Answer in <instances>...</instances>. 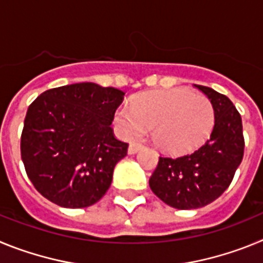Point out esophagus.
I'll return each instance as SVG.
<instances>
[{"mask_svg": "<svg viewBox=\"0 0 263 263\" xmlns=\"http://www.w3.org/2000/svg\"><path fill=\"white\" fill-rule=\"evenodd\" d=\"M139 148H142V145H141V143H139V142H132L129 145V148H127V153H129V154H136Z\"/></svg>", "mask_w": 263, "mask_h": 263, "instance_id": "esophagus-1", "label": "esophagus"}]
</instances>
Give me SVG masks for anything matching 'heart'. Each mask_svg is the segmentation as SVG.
Instances as JSON below:
<instances>
[{"instance_id":"obj_1","label":"heart","mask_w":263,"mask_h":263,"mask_svg":"<svg viewBox=\"0 0 263 263\" xmlns=\"http://www.w3.org/2000/svg\"><path fill=\"white\" fill-rule=\"evenodd\" d=\"M215 109L210 99L185 88L159 90L137 97L116 110L115 124L125 138L142 136L153 127L154 142L163 152H190L210 136Z\"/></svg>"}]
</instances>
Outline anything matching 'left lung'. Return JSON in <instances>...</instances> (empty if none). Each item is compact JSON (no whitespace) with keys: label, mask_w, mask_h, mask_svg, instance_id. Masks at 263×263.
<instances>
[{"label":"left lung","mask_w":263,"mask_h":263,"mask_svg":"<svg viewBox=\"0 0 263 263\" xmlns=\"http://www.w3.org/2000/svg\"><path fill=\"white\" fill-rule=\"evenodd\" d=\"M195 87L211 100L215 109L212 133L194 153L159 157L148 180L160 200L178 210H196L221 196L233 180L245 147L242 120L233 103L212 88Z\"/></svg>","instance_id":"left-lung-1"}]
</instances>
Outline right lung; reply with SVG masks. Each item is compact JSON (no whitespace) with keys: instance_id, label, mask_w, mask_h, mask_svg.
Returning a JSON list of instances; mask_svg holds the SVG:
<instances>
[{"instance_id":"right-lung-1","label":"right lung","mask_w":263,"mask_h":263,"mask_svg":"<svg viewBox=\"0 0 263 263\" xmlns=\"http://www.w3.org/2000/svg\"><path fill=\"white\" fill-rule=\"evenodd\" d=\"M124 92L95 83L48 89L29 106L21 157L36 191L64 208L97 203L127 154L110 127Z\"/></svg>"}]
</instances>
